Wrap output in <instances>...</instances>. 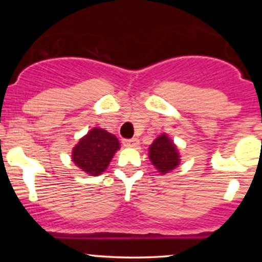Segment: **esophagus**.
<instances>
[{"instance_id":"34e87169","label":"esophagus","mask_w":262,"mask_h":262,"mask_svg":"<svg viewBox=\"0 0 262 262\" xmlns=\"http://www.w3.org/2000/svg\"><path fill=\"white\" fill-rule=\"evenodd\" d=\"M123 143H124L125 146H132V148H134V146H137L138 144H139V140H138L137 138H132V139L124 140Z\"/></svg>"}]
</instances>
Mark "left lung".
I'll list each match as a JSON object with an SVG mask.
<instances>
[{
    "label": "left lung",
    "instance_id": "8db88e82",
    "mask_svg": "<svg viewBox=\"0 0 262 262\" xmlns=\"http://www.w3.org/2000/svg\"><path fill=\"white\" fill-rule=\"evenodd\" d=\"M149 159L156 170L165 175L180 165V152L166 134L159 135L149 148Z\"/></svg>",
    "mask_w": 262,
    "mask_h": 262
}]
</instances>
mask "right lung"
Returning a JSON list of instances; mask_svg holds the SVG:
<instances>
[{"instance_id": "right-lung-1", "label": "right lung", "mask_w": 262, "mask_h": 262, "mask_svg": "<svg viewBox=\"0 0 262 262\" xmlns=\"http://www.w3.org/2000/svg\"><path fill=\"white\" fill-rule=\"evenodd\" d=\"M121 144L116 135L93 128L73 149V161L89 176H98L107 169Z\"/></svg>"}]
</instances>
